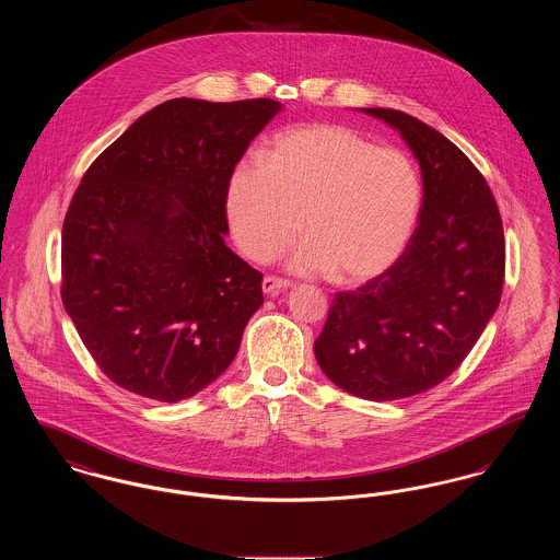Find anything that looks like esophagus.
Returning <instances> with one entry per match:
<instances>
[{"instance_id": "1", "label": "esophagus", "mask_w": 560, "mask_h": 560, "mask_svg": "<svg viewBox=\"0 0 560 560\" xmlns=\"http://www.w3.org/2000/svg\"><path fill=\"white\" fill-rule=\"evenodd\" d=\"M288 288H292V281L279 279V277H272V275H268V277H265V281H262V290H265V293H268V295L283 292V290H288Z\"/></svg>"}]
</instances>
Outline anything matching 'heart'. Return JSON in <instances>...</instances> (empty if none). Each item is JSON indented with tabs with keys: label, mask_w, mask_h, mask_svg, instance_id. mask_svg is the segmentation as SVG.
<instances>
[{
	"label": "heart",
	"mask_w": 560,
	"mask_h": 560,
	"mask_svg": "<svg viewBox=\"0 0 560 560\" xmlns=\"http://www.w3.org/2000/svg\"><path fill=\"white\" fill-rule=\"evenodd\" d=\"M422 201L416 161L340 124L277 133L267 163L240 161L224 192L233 240L247 258L275 260L304 224L308 240L293 252L292 268L331 270L342 283L370 281L399 260Z\"/></svg>",
	"instance_id": "heart-1"
}]
</instances>
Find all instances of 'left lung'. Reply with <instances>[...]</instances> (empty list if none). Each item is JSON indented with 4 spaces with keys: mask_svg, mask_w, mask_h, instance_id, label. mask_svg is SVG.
I'll return each mask as SVG.
<instances>
[{
    "mask_svg": "<svg viewBox=\"0 0 560 560\" xmlns=\"http://www.w3.org/2000/svg\"><path fill=\"white\" fill-rule=\"evenodd\" d=\"M399 130L422 167L424 201L399 260L334 295L315 357L368 400L424 393L452 375L493 317L506 270L498 203L452 140L395 108H363Z\"/></svg>",
    "mask_w": 560,
    "mask_h": 560,
    "instance_id": "1",
    "label": "left lung"
}]
</instances>
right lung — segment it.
<instances>
[{
    "label": "right lung",
    "instance_id": "add662e5",
    "mask_svg": "<svg viewBox=\"0 0 560 560\" xmlns=\"http://www.w3.org/2000/svg\"><path fill=\"white\" fill-rule=\"evenodd\" d=\"M281 105L174 98L151 108L81 178L62 224V304L117 386L188 399L240 350L262 272L229 249L231 170Z\"/></svg>",
    "mask_w": 560,
    "mask_h": 560
}]
</instances>
